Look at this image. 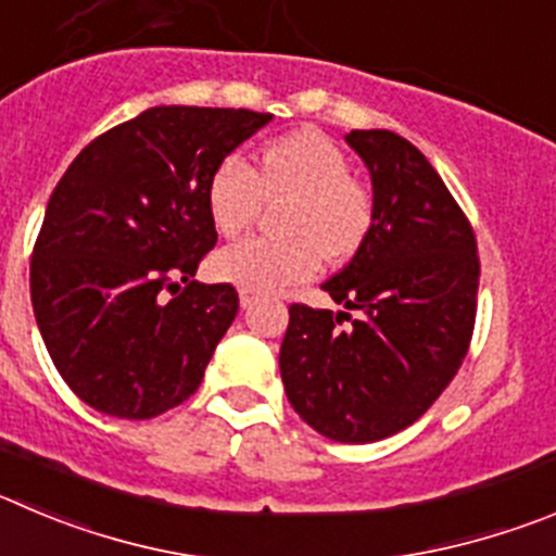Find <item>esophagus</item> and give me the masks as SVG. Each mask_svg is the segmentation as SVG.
Here are the masks:
<instances>
[{"label":"esophagus","mask_w":556,"mask_h":556,"mask_svg":"<svg viewBox=\"0 0 556 556\" xmlns=\"http://www.w3.org/2000/svg\"><path fill=\"white\" fill-rule=\"evenodd\" d=\"M238 302H241V307L247 309V307H252L254 302H257V295L249 293V290H241V293H238Z\"/></svg>","instance_id":"obj_1"}]
</instances>
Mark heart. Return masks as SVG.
<instances>
[{
    "label": "heart",
    "mask_w": 556,
    "mask_h": 556,
    "mask_svg": "<svg viewBox=\"0 0 556 556\" xmlns=\"http://www.w3.org/2000/svg\"><path fill=\"white\" fill-rule=\"evenodd\" d=\"M290 202L282 211L285 238H247L222 249L214 274L249 293H277L313 277L326 261H345L372 225V194L351 178V164L329 137L299 131L263 148L257 169L241 153L216 167L207 184V211L222 236L247 230L263 200Z\"/></svg>",
    "instance_id": "heart-1"
}]
</instances>
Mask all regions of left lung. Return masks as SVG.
Listing matches in <instances>:
<instances>
[{"label":"left lung","mask_w":556,"mask_h":556,"mask_svg":"<svg viewBox=\"0 0 556 556\" xmlns=\"http://www.w3.org/2000/svg\"><path fill=\"white\" fill-rule=\"evenodd\" d=\"M345 142L370 173L372 225L324 290L359 315L293 304L279 372L309 428L370 444L417 422L458 372L480 261L464 211L408 139L370 128Z\"/></svg>","instance_id":"1"}]
</instances>
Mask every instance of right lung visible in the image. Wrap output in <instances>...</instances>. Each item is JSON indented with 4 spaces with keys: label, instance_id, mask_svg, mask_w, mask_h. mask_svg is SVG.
Listing matches in <instances>:
<instances>
[{
    "label": "right lung",
    "instance_id": "right-lung-1",
    "mask_svg": "<svg viewBox=\"0 0 556 556\" xmlns=\"http://www.w3.org/2000/svg\"><path fill=\"white\" fill-rule=\"evenodd\" d=\"M271 114L153 106L92 139L46 205L29 266L40 337L96 412L150 419L197 392L238 313L197 282L216 243L207 184Z\"/></svg>",
    "mask_w": 556,
    "mask_h": 556
}]
</instances>
